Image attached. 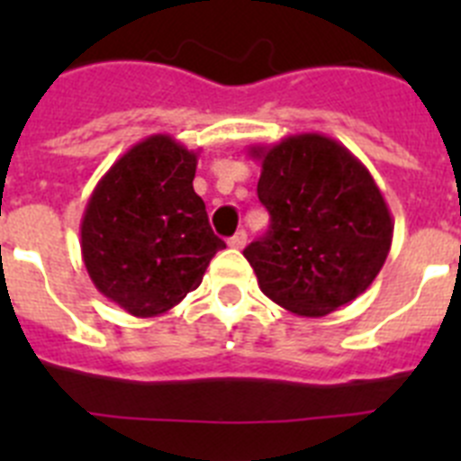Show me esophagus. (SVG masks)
<instances>
[{
    "label": "esophagus",
    "mask_w": 461,
    "mask_h": 461,
    "mask_svg": "<svg viewBox=\"0 0 461 461\" xmlns=\"http://www.w3.org/2000/svg\"><path fill=\"white\" fill-rule=\"evenodd\" d=\"M228 244H230L233 249H244V244H247V233H244V230H238L233 238L228 240Z\"/></svg>",
    "instance_id": "34e87169"
}]
</instances>
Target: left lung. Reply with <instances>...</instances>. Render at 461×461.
I'll return each mask as SVG.
<instances>
[{
  "instance_id": "obj_1",
  "label": "left lung",
  "mask_w": 461,
  "mask_h": 461,
  "mask_svg": "<svg viewBox=\"0 0 461 461\" xmlns=\"http://www.w3.org/2000/svg\"><path fill=\"white\" fill-rule=\"evenodd\" d=\"M270 230L244 258L258 288L297 316L321 319L372 286L393 244V214L372 173L335 138L295 133L251 145Z\"/></svg>"
}]
</instances>
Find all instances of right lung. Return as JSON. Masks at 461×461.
Returning <instances> with one entry per match:
<instances>
[{
	"instance_id": "1",
	"label": "right lung",
	"mask_w": 461,
	"mask_h": 461,
	"mask_svg": "<svg viewBox=\"0 0 461 461\" xmlns=\"http://www.w3.org/2000/svg\"><path fill=\"white\" fill-rule=\"evenodd\" d=\"M198 152L168 133L148 136L110 166L85 207L80 251L89 279L136 319L180 304L226 249L194 191Z\"/></svg>"
}]
</instances>
